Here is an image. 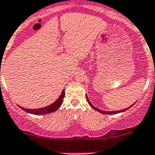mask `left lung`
Returning a JSON list of instances; mask_svg holds the SVG:
<instances>
[{
	"label": "left lung",
	"mask_w": 155,
	"mask_h": 155,
	"mask_svg": "<svg viewBox=\"0 0 155 155\" xmlns=\"http://www.w3.org/2000/svg\"><path fill=\"white\" fill-rule=\"evenodd\" d=\"M86 98H87V102H88V104H90V106H91V107L93 109V110H96V111L99 112V113H103V114H106V115H113V114H117V113H123V112L126 111V110H128V109H130V107H132L133 106V105H134V104H132V106L129 107L128 108H126V109H124V110H118V111H104V110H99V109L96 108V107H94V106H93V105H92V104H91V101H90V100L88 99V97L87 96V94H86Z\"/></svg>",
	"instance_id": "obj_1"
}]
</instances>
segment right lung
Returning a JSON list of instances; mask_svg holds the SVG:
<instances>
[{
    "mask_svg": "<svg viewBox=\"0 0 155 155\" xmlns=\"http://www.w3.org/2000/svg\"><path fill=\"white\" fill-rule=\"evenodd\" d=\"M64 97V89L62 91V93L59 96L58 99L56 101H54V103L50 104L49 106L45 107L42 108H39V109H26L24 107H22L19 106L20 108L26 112L28 113L34 114V115H45V114H48L51 113H53V112L56 111L60 107V106L62 105V101H63V98Z\"/></svg>",
    "mask_w": 155,
    "mask_h": 155,
    "instance_id": "obj_1",
    "label": "right lung"
}]
</instances>
